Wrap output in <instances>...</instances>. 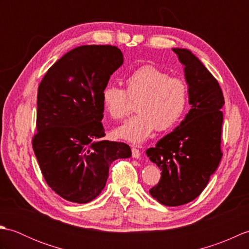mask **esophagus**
<instances>
[{
  "label": "esophagus",
  "instance_id": "esophagus-1",
  "mask_svg": "<svg viewBox=\"0 0 249 249\" xmlns=\"http://www.w3.org/2000/svg\"><path fill=\"white\" fill-rule=\"evenodd\" d=\"M131 154H133L134 158H137V160H138L140 157V151L138 149H136V147H133V149H131Z\"/></svg>",
  "mask_w": 249,
  "mask_h": 249
}]
</instances>
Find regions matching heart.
I'll return each mask as SVG.
<instances>
[{"label": "heart", "mask_w": 249, "mask_h": 249, "mask_svg": "<svg viewBox=\"0 0 249 249\" xmlns=\"http://www.w3.org/2000/svg\"><path fill=\"white\" fill-rule=\"evenodd\" d=\"M127 95L131 99L139 98L138 113L114 133L121 139L141 143L156 128L166 130L178 123L187 107L188 87L183 79L170 77L155 66H142L126 79V92L112 84L103 89V106L111 118L120 120L127 114Z\"/></svg>", "instance_id": "1"}]
</instances>
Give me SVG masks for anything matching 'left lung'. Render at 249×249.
<instances>
[{
  "label": "left lung",
  "instance_id": "left-lung-1",
  "mask_svg": "<svg viewBox=\"0 0 249 249\" xmlns=\"http://www.w3.org/2000/svg\"><path fill=\"white\" fill-rule=\"evenodd\" d=\"M172 50L184 66L190 109L172 133L145 153L161 170L151 196L163 205L178 206L197 198L217 170L225 100L217 80L192 51Z\"/></svg>",
  "mask_w": 249,
  "mask_h": 249
}]
</instances>
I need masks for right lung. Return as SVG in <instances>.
I'll use <instances>...</instances> for the list:
<instances>
[{
  "mask_svg": "<svg viewBox=\"0 0 249 249\" xmlns=\"http://www.w3.org/2000/svg\"><path fill=\"white\" fill-rule=\"evenodd\" d=\"M123 62L115 46L77 47L49 68L38 87L33 150L47 184L71 202L96 198L112 161L131 156L127 144L104 139L102 124L103 89Z\"/></svg>",
  "mask_w": 249,
  "mask_h": 249,
  "instance_id": "obj_1",
  "label": "right lung"
}]
</instances>
